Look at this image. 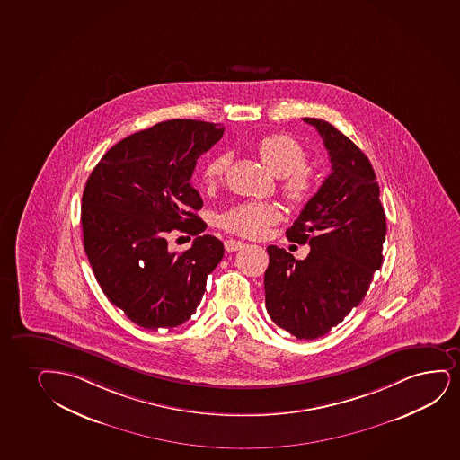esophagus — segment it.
Here are the masks:
<instances>
[{"label": "esophagus", "mask_w": 460, "mask_h": 460, "mask_svg": "<svg viewBox=\"0 0 460 460\" xmlns=\"http://www.w3.org/2000/svg\"><path fill=\"white\" fill-rule=\"evenodd\" d=\"M243 246V242H240V240H234V238L225 240V250H226L227 252H234V251L242 250Z\"/></svg>", "instance_id": "obj_1"}]
</instances>
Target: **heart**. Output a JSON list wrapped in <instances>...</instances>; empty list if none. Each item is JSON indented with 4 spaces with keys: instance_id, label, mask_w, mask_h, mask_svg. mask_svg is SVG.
I'll use <instances>...</instances> for the list:
<instances>
[{
    "instance_id": "obj_1",
    "label": "heart",
    "mask_w": 460,
    "mask_h": 460,
    "mask_svg": "<svg viewBox=\"0 0 460 460\" xmlns=\"http://www.w3.org/2000/svg\"><path fill=\"white\" fill-rule=\"evenodd\" d=\"M257 152L268 169L282 176V192L293 205H305L314 193L316 181L310 169H306L308 155L301 142L295 137L276 133L259 141ZM231 156L217 155L208 161L203 171L206 186L214 188L226 173ZM280 218L279 209L268 201H242L231 206L220 216V226L229 233L243 237H259Z\"/></svg>"
}]
</instances>
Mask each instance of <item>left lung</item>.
Returning <instances> with one entry per match:
<instances>
[{
  "mask_svg": "<svg viewBox=\"0 0 460 460\" xmlns=\"http://www.w3.org/2000/svg\"><path fill=\"white\" fill-rule=\"evenodd\" d=\"M304 120L323 137L332 173L287 231L289 242L310 244L305 259L268 246L265 304L280 329L297 340H316L367 293L383 263L385 214L367 156L329 122Z\"/></svg>",
  "mask_w": 460,
  "mask_h": 460,
  "instance_id": "8db88e82",
  "label": "left lung"
}]
</instances>
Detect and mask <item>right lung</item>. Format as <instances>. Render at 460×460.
<instances>
[{"label": "right lung", "instance_id": "1", "mask_svg": "<svg viewBox=\"0 0 460 460\" xmlns=\"http://www.w3.org/2000/svg\"><path fill=\"white\" fill-rule=\"evenodd\" d=\"M223 131L203 120L159 122L110 148L86 181L80 222L88 261L108 301L139 327L186 323L223 259L222 242L199 235L203 199L192 184L197 159ZM173 228L198 237L180 255L166 243Z\"/></svg>", "mask_w": 460, "mask_h": 460}]
</instances>
